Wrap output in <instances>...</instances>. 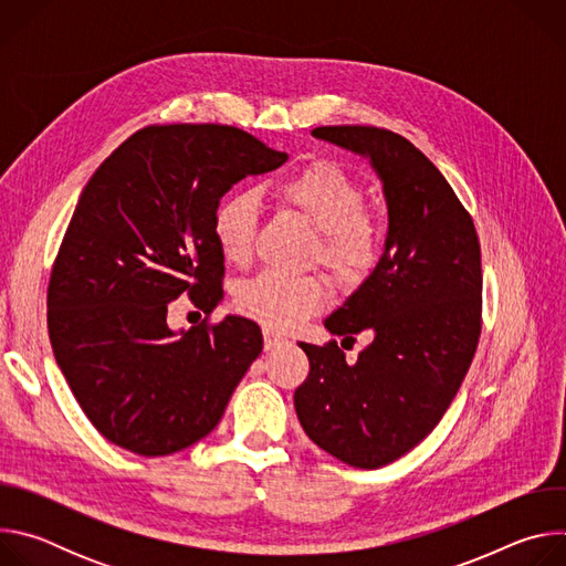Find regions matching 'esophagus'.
I'll use <instances>...</instances> for the list:
<instances>
[{
    "instance_id": "esophagus-1",
    "label": "esophagus",
    "mask_w": 566,
    "mask_h": 566,
    "mask_svg": "<svg viewBox=\"0 0 566 566\" xmlns=\"http://www.w3.org/2000/svg\"><path fill=\"white\" fill-rule=\"evenodd\" d=\"M280 345H289V338H284L282 334H277L273 329H264V347L266 349H275Z\"/></svg>"
}]
</instances>
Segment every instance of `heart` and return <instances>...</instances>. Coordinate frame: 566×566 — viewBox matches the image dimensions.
Wrapping results in <instances>:
<instances>
[{"label":"heart","mask_w":566,"mask_h":566,"mask_svg":"<svg viewBox=\"0 0 566 566\" xmlns=\"http://www.w3.org/2000/svg\"><path fill=\"white\" fill-rule=\"evenodd\" d=\"M269 192L277 208L315 226L311 260L325 266L340 286H360L378 269L385 251V226L365 208L363 188L343 168L313 164L273 181ZM260 214V199L253 190H232L214 206L210 232L228 264H251ZM327 302L329 286L315 273L262 271L241 282L234 293L237 308L271 329H291L319 313Z\"/></svg>","instance_id":"obj_1"}]
</instances>
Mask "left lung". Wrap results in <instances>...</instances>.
<instances>
[{
    "mask_svg": "<svg viewBox=\"0 0 566 566\" xmlns=\"http://www.w3.org/2000/svg\"><path fill=\"white\" fill-rule=\"evenodd\" d=\"M313 136L371 160L389 232L378 269L325 319L345 340L371 332V345L349 365L336 340L300 343L311 369L295 412L315 446L374 470L437 428L468 374L481 334L479 237L446 177L406 136L371 125L315 127Z\"/></svg>",
    "mask_w": 566,
    "mask_h": 566,
    "instance_id": "8db88e82",
    "label": "left lung"
}]
</instances>
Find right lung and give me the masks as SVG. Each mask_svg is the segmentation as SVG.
Listing matches in <instances>:
<instances>
[{
    "label": "right lung",
    "instance_id": "obj_1",
    "mask_svg": "<svg viewBox=\"0 0 566 566\" xmlns=\"http://www.w3.org/2000/svg\"><path fill=\"white\" fill-rule=\"evenodd\" d=\"M286 158L232 125L172 123L134 132L92 175L51 269L46 322L77 406L112 443L140 457L197 443L262 354L258 322L203 317L177 338L168 304L188 293L212 313L223 295L212 210Z\"/></svg>",
    "mask_w": 566,
    "mask_h": 566
}]
</instances>
